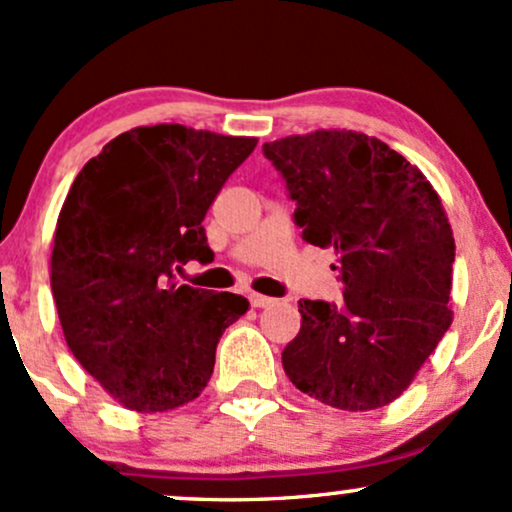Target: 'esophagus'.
Segmentation results:
<instances>
[{
    "label": "esophagus",
    "mask_w": 512,
    "mask_h": 512,
    "mask_svg": "<svg viewBox=\"0 0 512 512\" xmlns=\"http://www.w3.org/2000/svg\"><path fill=\"white\" fill-rule=\"evenodd\" d=\"M250 303L252 308H269V305H274V298L262 296V293H250Z\"/></svg>",
    "instance_id": "esophagus-1"
}]
</instances>
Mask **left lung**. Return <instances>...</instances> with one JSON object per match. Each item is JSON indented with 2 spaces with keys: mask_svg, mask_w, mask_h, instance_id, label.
Listing matches in <instances>:
<instances>
[{
  "mask_svg": "<svg viewBox=\"0 0 512 512\" xmlns=\"http://www.w3.org/2000/svg\"><path fill=\"white\" fill-rule=\"evenodd\" d=\"M296 199V223L332 248L344 301H298L301 332L281 363L298 390L344 411L395 402L452 322L455 238L414 163L354 129L262 146Z\"/></svg>",
  "mask_w": 512,
  "mask_h": 512,
  "instance_id": "8db88e82",
  "label": "left lung"
}]
</instances>
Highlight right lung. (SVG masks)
<instances>
[{"label":"right lung","mask_w":512,"mask_h":512,"mask_svg":"<svg viewBox=\"0 0 512 512\" xmlns=\"http://www.w3.org/2000/svg\"><path fill=\"white\" fill-rule=\"evenodd\" d=\"M255 137L185 125L134 127L69 187L50 286L69 351L117 404L139 414L202 395L223 330L248 298L178 284L173 267L211 262L204 216Z\"/></svg>","instance_id":"obj_1"}]
</instances>
